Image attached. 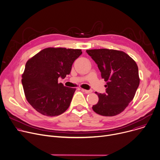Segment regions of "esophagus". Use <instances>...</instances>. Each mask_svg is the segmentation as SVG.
<instances>
[{
  "label": "esophagus",
  "instance_id": "1",
  "mask_svg": "<svg viewBox=\"0 0 160 160\" xmlns=\"http://www.w3.org/2000/svg\"><path fill=\"white\" fill-rule=\"evenodd\" d=\"M83 92H84L85 94H90L91 92H92V90H85V89H82Z\"/></svg>",
  "mask_w": 160,
  "mask_h": 160
}]
</instances>
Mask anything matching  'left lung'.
Here are the masks:
<instances>
[{"label":"left lung","mask_w":160,"mask_h":160,"mask_svg":"<svg viewBox=\"0 0 160 160\" xmlns=\"http://www.w3.org/2000/svg\"><path fill=\"white\" fill-rule=\"evenodd\" d=\"M86 52L98 64L102 78L106 82V93L95 92L99 101L92 109L102 116H116L132 101L139 85L138 64L122 51L99 49Z\"/></svg>","instance_id":"obj_1"}]
</instances>
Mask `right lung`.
<instances>
[{"instance_id": "1", "label": "right lung", "mask_w": 160, "mask_h": 160, "mask_svg": "<svg viewBox=\"0 0 160 160\" xmlns=\"http://www.w3.org/2000/svg\"><path fill=\"white\" fill-rule=\"evenodd\" d=\"M81 49L62 48H45L28 60L21 82L29 104L44 116L61 115L69 108L75 88L58 83L70 73Z\"/></svg>"}]
</instances>
